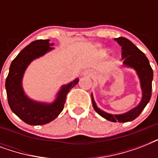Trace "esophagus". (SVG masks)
I'll return each mask as SVG.
<instances>
[{"instance_id":"34e87169","label":"esophagus","mask_w":158,"mask_h":158,"mask_svg":"<svg viewBox=\"0 0 158 158\" xmlns=\"http://www.w3.org/2000/svg\"><path fill=\"white\" fill-rule=\"evenodd\" d=\"M84 75H87V76H92V75H93V74H92L90 71H89V70H86V71H84Z\"/></svg>"}]
</instances>
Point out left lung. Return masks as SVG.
<instances>
[{"label":"left lung","mask_w":158,"mask_h":158,"mask_svg":"<svg viewBox=\"0 0 158 158\" xmlns=\"http://www.w3.org/2000/svg\"><path fill=\"white\" fill-rule=\"evenodd\" d=\"M122 48V59H124V64L126 66L132 67L137 71L141 82V88L143 90V98L139 105L132 109L127 113L122 115H111L101 110L95 104L93 95L92 102L94 110L99 115L107 120L112 122H128L132 121L137 118L144 109L152 96V81L153 78V72L148 60L144 55L135 45H134L129 39L120 37L115 39Z\"/></svg>","instance_id":"1"}]
</instances>
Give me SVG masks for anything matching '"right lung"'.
I'll return each instance as SVG.
<instances>
[{"instance_id": "add662e5", "label": "right lung", "mask_w": 158, "mask_h": 158, "mask_svg": "<svg viewBox=\"0 0 158 158\" xmlns=\"http://www.w3.org/2000/svg\"><path fill=\"white\" fill-rule=\"evenodd\" d=\"M52 49L48 39L32 42L13 60L6 78V89L10 107L18 117L28 125H45L56 119L64 108L67 94L79 82L77 79L62 87L56 100L52 104L39 103L24 95L21 85L24 70L33 60Z\"/></svg>"}]
</instances>
